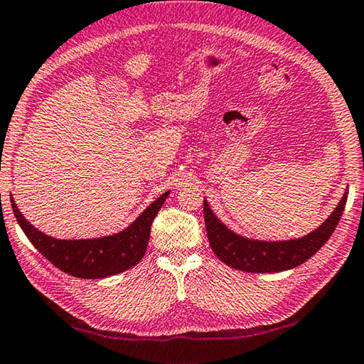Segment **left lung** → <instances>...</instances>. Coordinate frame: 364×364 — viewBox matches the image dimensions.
I'll list each match as a JSON object with an SVG mask.
<instances>
[{
    "label": "left lung",
    "mask_w": 364,
    "mask_h": 364,
    "mask_svg": "<svg viewBox=\"0 0 364 364\" xmlns=\"http://www.w3.org/2000/svg\"><path fill=\"white\" fill-rule=\"evenodd\" d=\"M347 195L348 193L346 192L334 213L323 225H320V228L309 233L307 237L289 241H256L240 237L228 230L215 218L205 200V208H203L205 213L203 214H205L209 245L222 262L241 272L272 273L294 269L314 256L334 233L343 209H346Z\"/></svg>",
    "instance_id": "obj_1"
}]
</instances>
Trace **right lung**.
Segmentation results:
<instances>
[{"label": "right lung", "mask_w": 364, "mask_h": 364, "mask_svg": "<svg viewBox=\"0 0 364 364\" xmlns=\"http://www.w3.org/2000/svg\"><path fill=\"white\" fill-rule=\"evenodd\" d=\"M169 192L163 193L145 209L126 230L105 238L55 240L30 225L11 200L18 225L38 251L57 269L76 278L97 279L117 275L137 265L150 240V228Z\"/></svg>", "instance_id": "1"}]
</instances>
